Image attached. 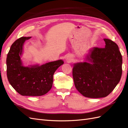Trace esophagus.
<instances>
[{"mask_svg":"<svg viewBox=\"0 0 128 128\" xmlns=\"http://www.w3.org/2000/svg\"><path fill=\"white\" fill-rule=\"evenodd\" d=\"M67 60L69 61H71V58H69V57H68L67 58Z\"/></svg>","mask_w":128,"mask_h":128,"instance_id":"34e87169","label":"esophagus"}]
</instances>
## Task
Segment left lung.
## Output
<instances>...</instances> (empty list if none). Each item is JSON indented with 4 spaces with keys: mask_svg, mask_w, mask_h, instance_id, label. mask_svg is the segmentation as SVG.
Masks as SVG:
<instances>
[{
    "mask_svg": "<svg viewBox=\"0 0 128 128\" xmlns=\"http://www.w3.org/2000/svg\"><path fill=\"white\" fill-rule=\"evenodd\" d=\"M105 47L94 48L86 58L89 62L77 63L72 69L76 89L86 97H105L120 82L122 73V57L118 45L104 39Z\"/></svg>",
    "mask_w": 128,
    "mask_h": 128,
    "instance_id": "8db88e82",
    "label": "left lung"
}]
</instances>
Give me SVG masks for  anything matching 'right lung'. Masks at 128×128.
<instances>
[{"instance_id":"right-lung-1","label":"right lung","mask_w":128,"mask_h":128,"mask_svg":"<svg viewBox=\"0 0 128 128\" xmlns=\"http://www.w3.org/2000/svg\"><path fill=\"white\" fill-rule=\"evenodd\" d=\"M32 37H22L12 45L6 59L7 76L8 82L22 96H40L51 90L54 73L64 61L59 60L42 66H22L21 56L23 45Z\"/></svg>"}]
</instances>
